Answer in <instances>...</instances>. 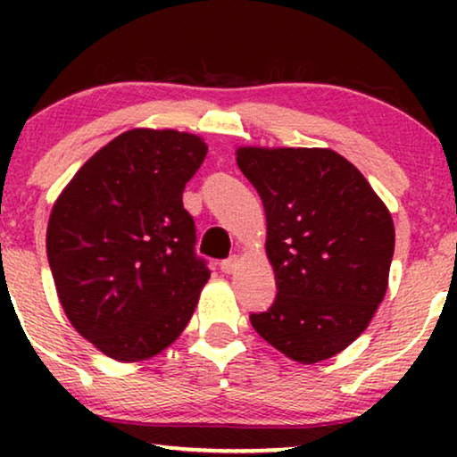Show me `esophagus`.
Wrapping results in <instances>:
<instances>
[{"label": "esophagus", "instance_id": "obj_1", "mask_svg": "<svg viewBox=\"0 0 457 457\" xmlns=\"http://www.w3.org/2000/svg\"><path fill=\"white\" fill-rule=\"evenodd\" d=\"M237 268H239V258H237V255H233V258L220 262V270H222L224 274H233V272L237 270Z\"/></svg>", "mask_w": 457, "mask_h": 457}]
</instances>
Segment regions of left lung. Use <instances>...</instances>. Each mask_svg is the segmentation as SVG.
Listing matches in <instances>:
<instances>
[{"label": "left lung", "mask_w": 457, "mask_h": 457, "mask_svg": "<svg viewBox=\"0 0 457 457\" xmlns=\"http://www.w3.org/2000/svg\"><path fill=\"white\" fill-rule=\"evenodd\" d=\"M237 164L264 204L277 278V297L249 314L252 327L302 364L333 358L385 297L395 249L389 210L333 149L241 147Z\"/></svg>", "instance_id": "obj_1"}]
</instances>
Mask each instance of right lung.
<instances>
[{
	"instance_id": "obj_1",
	"label": "right lung",
	"mask_w": 457,
	"mask_h": 457,
	"mask_svg": "<svg viewBox=\"0 0 457 457\" xmlns=\"http://www.w3.org/2000/svg\"><path fill=\"white\" fill-rule=\"evenodd\" d=\"M208 154L195 135L135 129L83 164L55 202L47 260L68 320L120 361L183 333L210 278L183 191Z\"/></svg>"
}]
</instances>
